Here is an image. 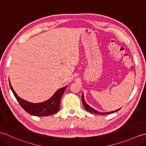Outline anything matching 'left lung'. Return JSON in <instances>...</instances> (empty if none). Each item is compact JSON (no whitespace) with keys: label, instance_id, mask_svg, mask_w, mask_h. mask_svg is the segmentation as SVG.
Returning a JSON list of instances; mask_svg holds the SVG:
<instances>
[{"label":"left lung","instance_id":"1","mask_svg":"<svg viewBox=\"0 0 146 146\" xmlns=\"http://www.w3.org/2000/svg\"><path fill=\"white\" fill-rule=\"evenodd\" d=\"M82 102H83V106H84L85 109L88 111L90 113H97V114H99V115H107V114H109V113H113L114 111H119L120 108L119 109H117L115 111H110V112H100V111H98L97 110H96L95 109H94L92 107H91L90 106H89V105L86 103V102L85 100V98H84V95L82 93Z\"/></svg>","mask_w":146,"mask_h":146}]
</instances>
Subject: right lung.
Returning <instances> with one entry per match:
<instances>
[{"label": "right lung", "mask_w": 146, "mask_h": 146, "mask_svg": "<svg viewBox=\"0 0 146 146\" xmlns=\"http://www.w3.org/2000/svg\"><path fill=\"white\" fill-rule=\"evenodd\" d=\"M9 85L11 90L16 98L17 100L21 106L26 110L27 113L38 117H44L56 113L60 109V101L63 97L64 92L66 90L67 85L60 89L58 90L52 97L48 100L41 103H31V102L24 100V99L20 98L14 90L13 88L9 82Z\"/></svg>", "instance_id": "add662e5"}]
</instances>
